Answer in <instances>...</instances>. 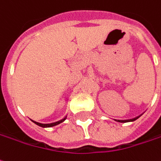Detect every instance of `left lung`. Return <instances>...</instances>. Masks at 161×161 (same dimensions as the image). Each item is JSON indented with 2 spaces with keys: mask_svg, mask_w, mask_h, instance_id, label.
<instances>
[{
  "mask_svg": "<svg viewBox=\"0 0 161 161\" xmlns=\"http://www.w3.org/2000/svg\"><path fill=\"white\" fill-rule=\"evenodd\" d=\"M141 115H139V116H136V117L135 118H132V119H129V120H114V121H116V122H134V121H136V119H138V118L140 117Z\"/></svg>",
  "mask_w": 161,
  "mask_h": 161,
  "instance_id": "8db88e82",
  "label": "left lung"
}]
</instances>
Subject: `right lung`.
Returning <instances> with one entry per match:
<instances>
[{"mask_svg": "<svg viewBox=\"0 0 161 161\" xmlns=\"http://www.w3.org/2000/svg\"><path fill=\"white\" fill-rule=\"evenodd\" d=\"M67 116L62 119V120H60V121H58V122H52V123H40V122H35V121H32V122H34L35 124H37V125H39V126L42 127V128H50V127H53V126H56L58 124H60V123H62V122H64L65 120H66Z\"/></svg>", "mask_w": 161, "mask_h": 161, "instance_id": "add662e5", "label": "right lung"}]
</instances>
